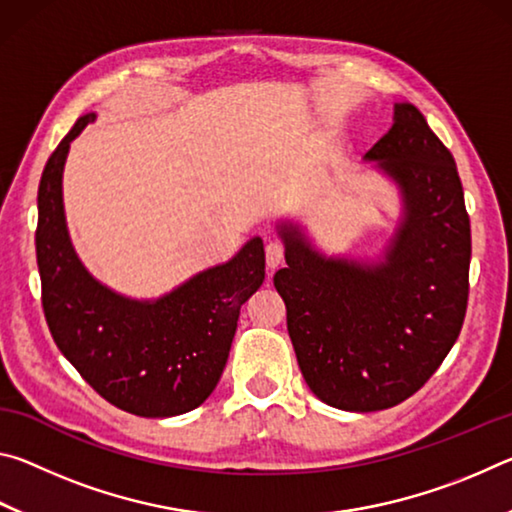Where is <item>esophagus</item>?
Segmentation results:
<instances>
[{
  "mask_svg": "<svg viewBox=\"0 0 512 512\" xmlns=\"http://www.w3.org/2000/svg\"><path fill=\"white\" fill-rule=\"evenodd\" d=\"M284 262V246L280 241H268L266 244V264L268 268H277Z\"/></svg>",
  "mask_w": 512,
  "mask_h": 512,
  "instance_id": "1",
  "label": "esophagus"
}]
</instances>
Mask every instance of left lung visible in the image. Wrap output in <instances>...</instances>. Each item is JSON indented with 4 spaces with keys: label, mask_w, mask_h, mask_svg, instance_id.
I'll use <instances>...</instances> for the list:
<instances>
[{
    "label": "left lung",
    "mask_w": 512,
    "mask_h": 512,
    "mask_svg": "<svg viewBox=\"0 0 512 512\" xmlns=\"http://www.w3.org/2000/svg\"><path fill=\"white\" fill-rule=\"evenodd\" d=\"M366 160L402 194L384 257H325L298 225L280 223L287 268L273 277L311 393L357 413L409 400L445 361L465 320L472 257L456 162L418 108L395 103L391 131Z\"/></svg>",
    "instance_id": "left-lung-1"
}]
</instances>
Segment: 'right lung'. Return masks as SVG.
<instances>
[{"mask_svg":"<svg viewBox=\"0 0 512 512\" xmlns=\"http://www.w3.org/2000/svg\"><path fill=\"white\" fill-rule=\"evenodd\" d=\"M94 121H76L49 155L38 187L36 255L42 309L58 350L103 400L142 418L201 406L221 379L239 309L264 282V241L196 273L158 300H133L88 273L69 241L63 167L69 144Z\"/></svg>","mask_w":512,"mask_h":512,"instance_id":"add662e5","label":"right lung"}]
</instances>
